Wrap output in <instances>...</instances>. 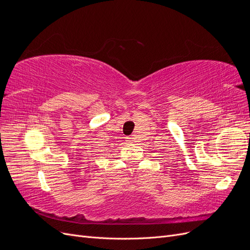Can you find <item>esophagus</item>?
<instances>
[{"label":"esophagus","mask_w":250,"mask_h":250,"mask_svg":"<svg viewBox=\"0 0 250 250\" xmlns=\"http://www.w3.org/2000/svg\"><path fill=\"white\" fill-rule=\"evenodd\" d=\"M127 141L129 143H132L134 140H133V137H127Z\"/></svg>","instance_id":"1"}]
</instances>
